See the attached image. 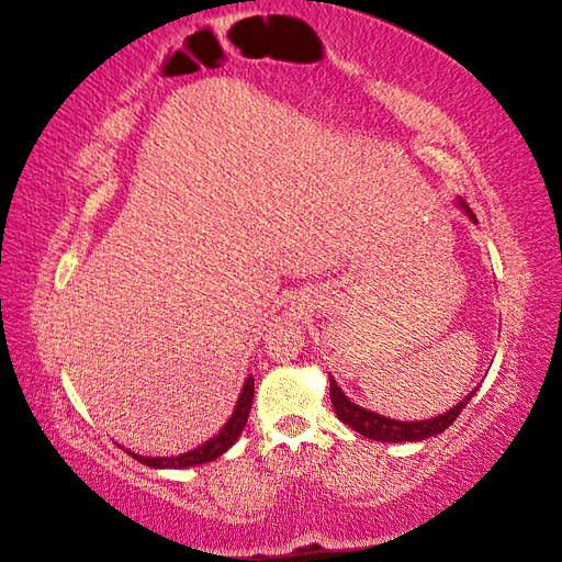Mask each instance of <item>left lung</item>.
<instances>
[{
	"mask_svg": "<svg viewBox=\"0 0 562 562\" xmlns=\"http://www.w3.org/2000/svg\"><path fill=\"white\" fill-rule=\"evenodd\" d=\"M465 213L470 215V218L474 221L472 211L465 206ZM477 223V221H474ZM474 396V392H470L468 398L460 401L458 406H453L449 413L439 415V418L435 420H420V423H398V420H392V418H384V415H378V413H370L361 406H356L353 401H349L347 396H344V392L337 386V382L329 378V398H333V406L339 415L341 423H347L351 429H356L358 435H363L368 439H375V441H423L427 437H435L439 435V431H443L446 427H449L460 411H463L468 406V401Z\"/></svg>",
	"mask_w": 562,
	"mask_h": 562,
	"instance_id": "1",
	"label": "left lung"
}]
</instances>
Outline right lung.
<instances>
[{
  "label": "right lung",
  "instance_id": "right-lung-1",
  "mask_svg": "<svg viewBox=\"0 0 562 562\" xmlns=\"http://www.w3.org/2000/svg\"><path fill=\"white\" fill-rule=\"evenodd\" d=\"M251 401H254V375L247 378L244 382V390L237 398V408L233 413V418L225 423V427L215 435L213 439H209L206 443H201L199 449L187 451L182 456H172V458H147V456H137L131 453L139 463L149 465V468H192V465H201V463H211L218 456H223L229 446L237 441V437L241 435L244 425L249 420V411H251Z\"/></svg>",
  "mask_w": 562,
  "mask_h": 562
}]
</instances>
